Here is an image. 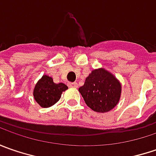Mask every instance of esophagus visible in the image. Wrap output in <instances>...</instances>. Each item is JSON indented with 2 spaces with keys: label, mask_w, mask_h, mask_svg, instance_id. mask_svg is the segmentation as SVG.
Returning <instances> with one entry per match:
<instances>
[{
  "label": "esophagus",
  "mask_w": 156,
  "mask_h": 156,
  "mask_svg": "<svg viewBox=\"0 0 156 156\" xmlns=\"http://www.w3.org/2000/svg\"><path fill=\"white\" fill-rule=\"evenodd\" d=\"M69 87H78V84L76 82H69Z\"/></svg>",
  "instance_id": "1"
}]
</instances>
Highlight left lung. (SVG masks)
Wrapping results in <instances>:
<instances>
[{"instance_id":"obj_1","label":"left lung","mask_w":156,"mask_h":156,"mask_svg":"<svg viewBox=\"0 0 156 156\" xmlns=\"http://www.w3.org/2000/svg\"><path fill=\"white\" fill-rule=\"evenodd\" d=\"M79 92L87 107L98 113L112 110L122 95V83L115 75L103 68L94 69L86 77Z\"/></svg>"}]
</instances>
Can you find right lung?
<instances>
[{"label":"right lung","instance_id":"add662e5","mask_svg":"<svg viewBox=\"0 0 156 156\" xmlns=\"http://www.w3.org/2000/svg\"><path fill=\"white\" fill-rule=\"evenodd\" d=\"M68 88L66 84L55 83L51 76L43 75L34 87V99L41 108H49L56 103Z\"/></svg>","mask_w":156,"mask_h":156}]
</instances>
